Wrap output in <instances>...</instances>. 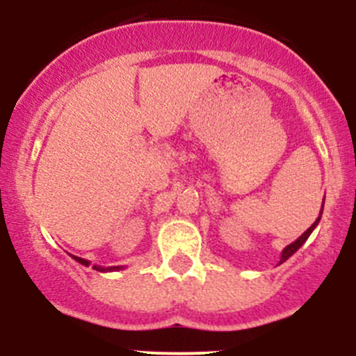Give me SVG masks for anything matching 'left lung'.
<instances>
[{"instance_id":"obj_1","label":"left lung","mask_w":356,"mask_h":356,"mask_svg":"<svg viewBox=\"0 0 356 356\" xmlns=\"http://www.w3.org/2000/svg\"><path fill=\"white\" fill-rule=\"evenodd\" d=\"M322 210H324V201H322ZM322 210H321V213H318L317 220H315L314 224H312L310 227H308L307 231H305L303 234H301L300 238L296 239V241H293V243H291V245H288V246L284 248V250H282V253H281V260H279V264H284V261L288 260L289 257H293V254L296 253V251L300 250V248L305 245V241H307V239L310 238V234H312V232H314V229L317 227V225H318V222H321V217H322Z\"/></svg>"}]
</instances>
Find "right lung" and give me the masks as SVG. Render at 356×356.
Returning <instances> with one entry per match:
<instances>
[{"label":"right lung","instance_id":"1","mask_svg":"<svg viewBox=\"0 0 356 356\" xmlns=\"http://www.w3.org/2000/svg\"><path fill=\"white\" fill-rule=\"evenodd\" d=\"M70 257L74 258L75 261H79L81 265H86V267H89V264H91V261L84 260V258H81V257H74V254H70ZM92 268L98 272H115V270H124L125 267L124 265H118V267H99V265H92Z\"/></svg>","mask_w":356,"mask_h":356}]
</instances>
